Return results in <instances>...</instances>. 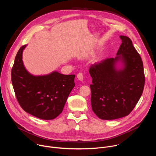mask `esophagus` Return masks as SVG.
Masks as SVG:
<instances>
[{
    "label": "esophagus",
    "mask_w": 156,
    "mask_h": 156,
    "mask_svg": "<svg viewBox=\"0 0 156 156\" xmlns=\"http://www.w3.org/2000/svg\"><path fill=\"white\" fill-rule=\"evenodd\" d=\"M77 78L80 80V81H83V75L82 73H79L77 75Z\"/></svg>",
    "instance_id": "34e87169"
}]
</instances>
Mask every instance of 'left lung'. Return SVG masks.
Listing matches in <instances>:
<instances>
[{
	"instance_id": "8db88e82",
	"label": "left lung",
	"mask_w": 156,
	"mask_h": 156,
	"mask_svg": "<svg viewBox=\"0 0 156 156\" xmlns=\"http://www.w3.org/2000/svg\"><path fill=\"white\" fill-rule=\"evenodd\" d=\"M122 44L115 58H107L91 65V106L102 120L125 117L135 108L144 86L143 63L131 40L120 36ZM122 63L121 69L116 63Z\"/></svg>"
}]
</instances>
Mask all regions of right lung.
<instances>
[{
  "label": "right lung",
  "instance_id": "add662e5",
  "mask_svg": "<svg viewBox=\"0 0 156 156\" xmlns=\"http://www.w3.org/2000/svg\"><path fill=\"white\" fill-rule=\"evenodd\" d=\"M26 46L18 51L11 72L16 99L27 113L42 120L54 119L62 113L75 85V75H65L58 72L42 76L30 74L22 60Z\"/></svg>",
  "mask_w": 156,
  "mask_h": 156
}]
</instances>
